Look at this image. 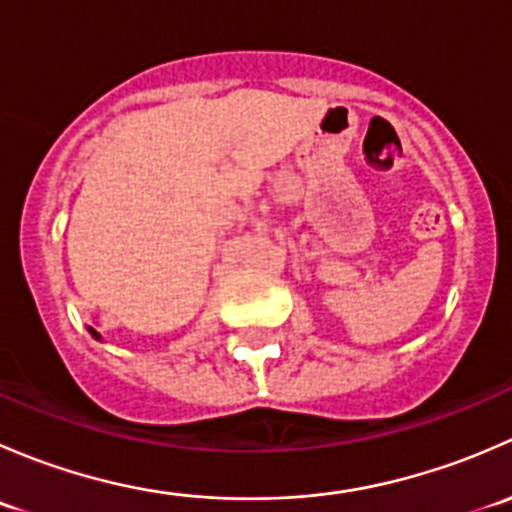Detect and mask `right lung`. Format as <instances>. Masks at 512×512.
Returning <instances> with one entry per match:
<instances>
[{
    "instance_id": "1",
    "label": "right lung",
    "mask_w": 512,
    "mask_h": 512,
    "mask_svg": "<svg viewBox=\"0 0 512 512\" xmlns=\"http://www.w3.org/2000/svg\"><path fill=\"white\" fill-rule=\"evenodd\" d=\"M89 332H91V337H94V339H98V342H101V334H98L96 329H91V327H89Z\"/></svg>"
}]
</instances>
